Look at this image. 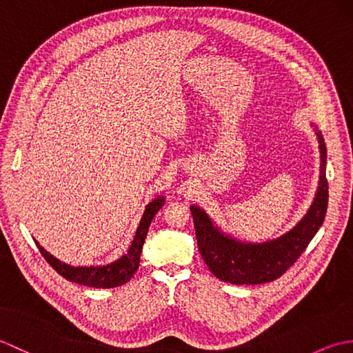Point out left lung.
I'll return each instance as SVG.
<instances>
[{
	"instance_id": "1",
	"label": "left lung",
	"mask_w": 353,
	"mask_h": 353,
	"mask_svg": "<svg viewBox=\"0 0 353 353\" xmlns=\"http://www.w3.org/2000/svg\"><path fill=\"white\" fill-rule=\"evenodd\" d=\"M321 157L319 190L308 214L287 234L273 241L250 244L224 235L203 209L191 206L199 250L206 265L219 279L235 285H256L281 277L294 264L323 224L327 209L326 145L317 130Z\"/></svg>"
}]
</instances>
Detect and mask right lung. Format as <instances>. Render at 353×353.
Listing matches in <instances>:
<instances>
[{
    "instance_id": "right-lung-1",
    "label": "right lung",
    "mask_w": 353,
    "mask_h": 353,
    "mask_svg": "<svg viewBox=\"0 0 353 353\" xmlns=\"http://www.w3.org/2000/svg\"><path fill=\"white\" fill-rule=\"evenodd\" d=\"M163 203H165L163 197H157L152 201V203L147 205L145 212L142 215V220L138 226L137 235H134L132 245L129 247V252H127L124 256H121L118 261L112 262V264H108V265L70 267L59 259H56L54 256H51V254L48 252H45L39 244L37 243L36 244L39 247V252L45 258V261H47L59 274L65 277L66 281L86 285V287H92V288H115V287H119V285L129 282L130 277L138 270L142 245H144V241H145L148 226L150 223H152L156 212L163 206Z\"/></svg>"
}]
</instances>
